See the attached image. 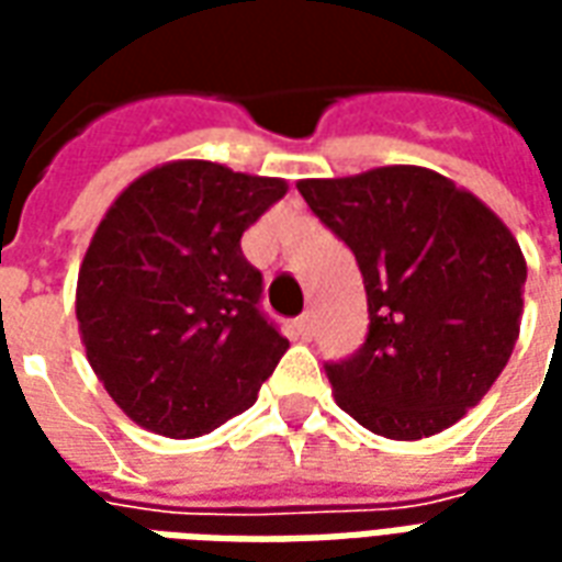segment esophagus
Instances as JSON below:
<instances>
[{
    "instance_id": "1",
    "label": "esophagus",
    "mask_w": 562,
    "mask_h": 562,
    "mask_svg": "<svg viewBox=\"0 0 562 562\" xmlns=\"http://www.w3.org/2000/svg\"><path fill=\"white\" fill-rule=\"evenodd\" d=\"M294 334H297L301 340H313V334H316V322H313L310 313L301 318H294Z\"/></svg>"
}]
</instances>
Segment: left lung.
<instances>
[{
	"instance_id": "left-lung-1",
	"label": "left lung",
	"mask_w": 562,
	"mask_h": 562,
	"mask_svg": "<svg viewBox=\"0 0 562 562\" xmlns=\"http://www.w3.org/2000/svg\"><path fill=\"white\" fill-rule=\"evenodd\" d=\"M355 252L370 334L328 364L334 401L385 439H427L479 406L520 334L527 258L494 210L422 165L297 180Z\"/></svg>"
}]
</instances>
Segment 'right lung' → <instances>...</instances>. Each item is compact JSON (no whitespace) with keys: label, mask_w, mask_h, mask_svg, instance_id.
<instances>
[{"label":"right lung","mask_w":562,"mask_h":562,"mask_svg":"<svg viewBox=\"0 0 562 562\" xmlns=\"http://www.w3.org/2000/svg\"><path fill=\"white\" fill-rule=\"evenodd\" d=\"M282 177L173 159L114 198L80 261V342L111 401L168 439L210 434L249 409L289 340L258 313L261 273L240 237Z\"/></svg>","instance_id":"obj_1"}]
</instances>
